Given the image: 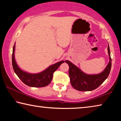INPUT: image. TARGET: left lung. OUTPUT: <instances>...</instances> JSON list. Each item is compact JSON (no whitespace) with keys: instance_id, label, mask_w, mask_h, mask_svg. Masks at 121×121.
<instances>
[{"instance_id":"left-lung-1","label":"left lung","mask_w":121,"mask_h":121,"mask_svg":"<svg viewBox=\"0 0 121 121\" xmlns=\"http://www.w3.org/2000/svg\"><path fill=\"white\" fill-rule=\"evenodd\" d=\"M109 62L101 73L95 74H88L68 60L66 62L69 66V77L72 87L80 91H91L98 87L109 75L111 68V59L109 44L108 46Z\"/></svg>"}]
</instances>
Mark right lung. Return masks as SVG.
Segmentation results:
<instances>
[{"label":"right lung","mask_w":121,"mask_h":121,"mask_svg":"<svg viewBox=\"0 0 121 121\" xmlns=\"http://www.w3.org/2000/svg\"><path fill=\"white\" fill-rule=\"evenodd\" d=\"M15 43L13 47L12 64L14 72L23 83L30 87H42L47 86L53 79V73L65 61H61L50 65L44 71L38 73H30L21 69L16 62L14 57Z\"/></svg>","instance_id":"1"}]
</instances>
